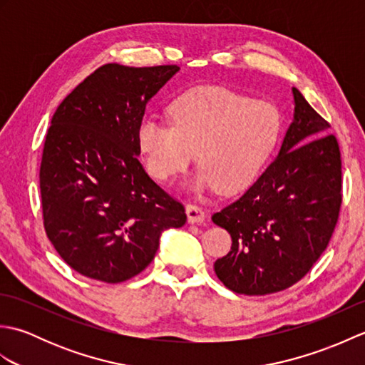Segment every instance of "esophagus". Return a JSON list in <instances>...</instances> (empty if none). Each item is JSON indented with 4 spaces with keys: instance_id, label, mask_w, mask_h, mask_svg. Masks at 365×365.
<instances>
[{
    "instance_id": "esophagus-1",
    "label": "esophagus",
    "mask_w": 365,
    "mask_h": 365,
    "mask_svg": "<svg viewBox=\"0 0 365 365\" xmlns=\"http://www.w3.org/2000/svg\"><path fill=\"white\" fill-rule=\"evenodd\" d=\"M185 212H187L190 224H200V222H204L205 218H207L205 212L200 207H197V205L188 204L187 208H185Z\"/></svg>"
}]
</instances>
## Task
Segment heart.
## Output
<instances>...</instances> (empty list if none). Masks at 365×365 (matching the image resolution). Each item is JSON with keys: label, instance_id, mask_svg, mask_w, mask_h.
I'll use <instances>...</instances> for the list:
<instances>
[{"label": "heart", "instance_id": "1", "mask_svg": "<svg viewBox=\"0 0 365 365\" xmlns=\"http://www.w3.org/2000/svg\"><path fill=\"white\" fill-rule=\"evenodd\" d=\"M173 123L145 115L138 144L149 174L169 182L188 168L196 152L199 169L190 188L196 192L246 188L265 165L281 135L274 105L224 88H199L170 106Z\"/></svg>", "mask_w": 365, "mask_h": 365}]
</instances>
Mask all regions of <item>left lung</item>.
<instances>
[{
	"mask_svg": "<svg viewBox=\"0 0 365 365\" xmlns=\"http://www.w3.org/2000/svg\"><path fill=\"white\" fill-rule=\"evenodd\" d=\"M281 149L235 202L212 216L232 237L215 273L240 294H268L298 282L327 250L336 227L342 165L329 123L297 88Z\"/></svg>",
	"mask_w": 365,
	"mask_h": 365,
	"instance_id": "1",
	"label": "left lung"
}]
</instances>
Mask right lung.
I'll use <instances>...</instances> for the list:
<instances>
[{"label":"right lung","mask_w":365,"mask_h":365,"mask_svg":"<svg viewBox=\"0 0 365 365\" xmlns=\"http://www.w3.org/2000/svg\"><path fill=\"white\" fill-rule=\"evenodd\" d=\"M178 71L106 64L53 114L38 174L43 226L76 273L127 281L153 260L163 232L187 222L138 160L145 106Z\"/></svg>","instance_id":"obj_1"}]
</instances>
